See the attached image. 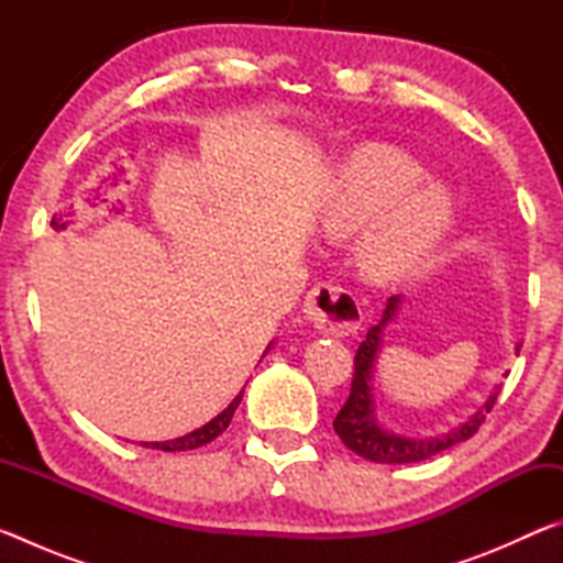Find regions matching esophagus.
<instances>
[{"label":"esophagus","instance_id":"34e87169","mask_svg":"<svg viewBox=\"0 0 563 563\" xmlns=\"http://www.w3.org/2000/svg\"><path fill=\"white\" fill-rule=\"evenodd\" d=\"M305 318L330 335L345 338L360 328L362 310L352 292L338 288V285L320 283L305 298Z\"/></svg>","mask_w":563,"mask_h":563}]
</instances>
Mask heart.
<instances>
[{"label":"heart","mask_w":563,"mask_h":563,"mask_svg":"<svg viewBox=\"0 0 563 563\" xmlns=\"http://www.w3.org/2000/svg\"><path fill=\"white\" fill-rule=\"evenodd\" d=\"M454 198L405 151L362 144L340 161L320 198L330 235L360 238V268L375 280H397L422 265L452 228Z\"/></svg>","instance_id":"1"}]
</instances>
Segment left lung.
Segmentation results:
<instances>
[{
  "mask_svg": "<svg viewBox=\"0 0 563 563\" xmlns=\"http://www.w3.org/2000/svg\"><path fill=\"white\" fill-rule=\"evenodd\" d=\"M399 305V295H393L387 300V308L383 312V320L367 330V338L355 352V375H352V387H350V397L347 402L342 405V409L335 417V427L338 437L342 444L347 446L360 456H365L369 462H379V464H409V462H422L430 460V456L440 454L450 446L460 444L470 437L476 434L484 419L492 412L494 402H497V393H494L487 405H484L479 412H476L472 419H466L464 424L454 427L442 437H430V440H409V437H399L383 430L375 419V407H373V387H369V379H373V369H375V360L379 345H383V330L389 320L395 318ZM521 345H517L519 352Z\"/></svg>",
  "mask_w": 563,
  "mask_h": 563,
  "instance_id": "obj_1",
  "label": "left lung"
}]
</instances>
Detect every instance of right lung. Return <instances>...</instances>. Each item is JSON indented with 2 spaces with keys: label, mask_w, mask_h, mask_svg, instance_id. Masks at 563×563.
Returning <instances> with one entry per match:
<instances>
[{
  "label": "right lung",
  "mask_w": 563,
  "mask_h": 563,
  "mask_svg": "<svg viewBox=\"0 0 563 563\" xmlns=\"http://www.w3.org/2000/svg\"><path fill=\"white\" fill-rule=\"evenodd\" d=\"M241 399H243V393H238V397L223 409L221 415L211 419L208 424L198 427V430H194L190 434H184V437H178V440H170V442H154V444H144V446H151V450H164V452H186V450H196V446L213 442L216 437L223 434L225 427L231 424L233 412H235V407L241 405Z\"/></svg>",
  "instance_id": "add662e5"
}]
</instances>
